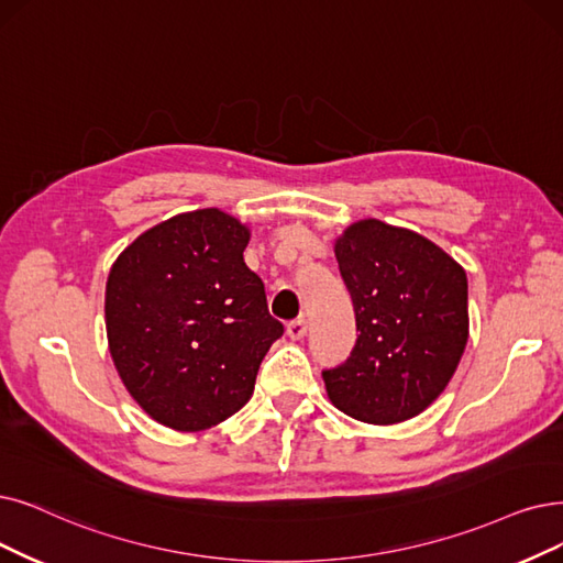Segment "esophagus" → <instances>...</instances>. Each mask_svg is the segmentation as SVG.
Segmentation results:
<instances>
[{"label": "esophagus", "mask_w": 563, "mask_h": 563, "mask_svg": "<svg viewBox=\"0 0 563 563\" xmlns=\"http://www.w3.org/2000/svg\"><path fill=\"white\" fill-rule=\"evenodd\" d=\"M286 332H288L290 340H302V336L307 334V321H305V319H294V321H288Z\"/></svg>", "instance_id": "obj_1"}]
</instances>
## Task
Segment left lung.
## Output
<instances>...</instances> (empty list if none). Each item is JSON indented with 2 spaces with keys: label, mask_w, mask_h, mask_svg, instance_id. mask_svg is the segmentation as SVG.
I'll list each match as a JSON object with an SVG mask.
<instances>
[{
  "label": "left lung",
  "mask_w": 563,
  "mask_h": 563,
  "mask_svg": "<svg viewBox=\"0 0 563 563\" xmlns=\"http://www.w3.org/2000/svg\"><path fill=\"white\" fill-rule=\"evenodd\" d=\"M334 256L360 334L342 365L323 369L328 397L363 422L409 420L460 365L468 340L466 273L434 242L378 219L346 229Z\"/></svg>",
  "instance_id": "1"
}]
</instances>
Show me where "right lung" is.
<instances>
[{"instance_id": "1", "label": "right lung", "mask_w": 563, "mask_h": 563, "mask_svg": "<svg viewBox=\"0 0 563 563\" xmlns=\"http://www.w3.org/2000/svg\"><path fill=\"white\" fill-rule=\"evenodd\" d=\"M238 219L177 214L129 244L106 284V330L126 390L156 422L198 432L250 401L267 349L284 334L246 267Z\"/></svg>"}]
</instances>
